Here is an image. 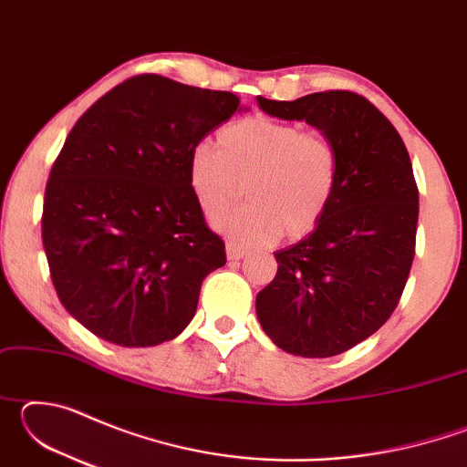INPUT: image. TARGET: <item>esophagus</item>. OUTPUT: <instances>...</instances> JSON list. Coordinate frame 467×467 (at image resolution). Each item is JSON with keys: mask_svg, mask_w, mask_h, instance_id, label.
<instances>
[{"mask_svg": "<svg viewBox=\"0 0 467 467\" xmlns=\"http://www.w3.org/2000/svg\"><path fill=\"white\" fill-rule=\"evenodd\" d=\"M226 255H228V259L236 262V259H243L244 255H247V249H244L243 244L236 241H226Z\"/></svg>", "mask_w": 467, "mask_h": 467, "instance_id": "34e87169", "label": "esophagus"}]
</instances>
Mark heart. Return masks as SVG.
Here are the masks:
<instances>
[{"label": "heart", "mask_w": 467, "mask_h": 467, "mask_svg": "<svg viewBox=\"0 0 467 467\" xmlns=\"http://www.w3.org/2000/svg\"><path fill=\"white\" fill-rule=\"evenodd\" d=\"M216 146L189 154V183L210 218L223 214L247 189L249 203L220 220L241 243L300 239L327 214L339 181L336 141L321 130L272 117L224 125Z\"/></svg>", "instance_id": "obj_1"}]
</instances>
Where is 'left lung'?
<instances>
[{"label":"left lung","instance_id":"obj_1","mask_svg":"<svg viewBox=\"0 0 467 467\" xmlns=\"http://www.w3.org/2000/svg\"><path fill=\"white\" fill-rule=\"evenodd\" d=\"M257 102L280 119L311 123L337 146L327 214L303 241L274 253L278 272L255 300L259 323L282 350L336 357L373 336L404 292L418 224L412 162L391 121L357 92Z\"/></svg>","mask_w":467,"mask_h":467}]
</instances>
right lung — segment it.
<instances>
[{
  "label": "right lung",
  "instance_id": "right-lung-1",
  "mask_svg": "<svg viewBox=\"0 0 467 467\" xmlns=\"http://www.w3.org/2000/svg\"><path fill=\"white\" fill-rule=\"evenodd\" d=\"M241 99L158 74L100 97L49 172L43 247L67 313L125 348L177 337L205 275L226 264L189 183V154Z\"/></svg>",
  "mask_w": 467,
  "mask_h": 467
}]
</instances>
